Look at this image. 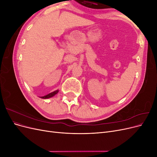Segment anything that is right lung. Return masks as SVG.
Listing matches in <instances>:
<instances>
[{
  "label": "right lung",
  "mask_w": 157,
  "mask_h": 157,
  "mask_svg": "<svg viewBox=\"0 0 157 157\" xmlns=\"http://www.w3.org/2000/svg\"><path fill=\"white\" fill-rule=\"evenodd\" d=\"M58 92H59V90H55L54 92H51V93H50L46 95V96H42V97H40V98H41L42 99H48V98H50L54 96L56 94H57L58 93Z\"/></svg>",
  "instance_id": "right-lung-1"
}]
</instances>
